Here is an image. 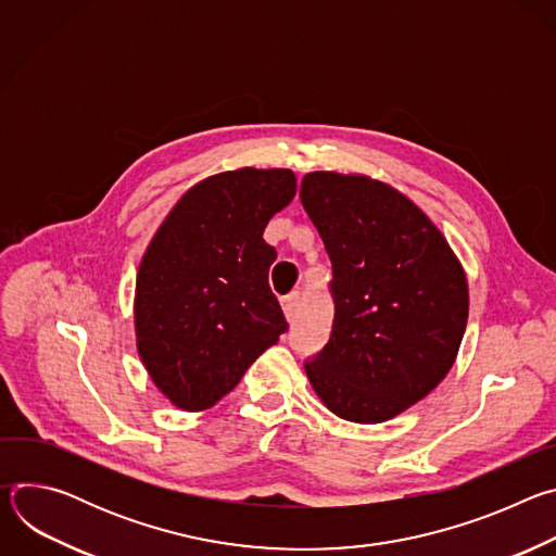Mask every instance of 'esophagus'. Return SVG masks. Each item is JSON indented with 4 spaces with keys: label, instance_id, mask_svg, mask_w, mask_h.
<instances>
[{
    "label": "esophagus",
    "instance_id": "34e87169",
    "mask_svg": "<svg viewBox=\"0 0 556 556\" xmlns=\"http://www.w3.org/2000/svg\"><path fill=\"white\" fill-rule=\"evenodd\" d=\"M301 303H303V296H301L299 292H290L288 296L281 299V307H283V314H286L288 321H294V319H296Z\"/></svg>",
    "mask_w": 556,
    "mask_h": 556
}]
</instances>
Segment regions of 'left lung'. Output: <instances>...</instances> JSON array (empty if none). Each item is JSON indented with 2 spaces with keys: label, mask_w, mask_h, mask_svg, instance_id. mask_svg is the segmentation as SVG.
<instances>
[{
  "label": "left lung",
  "mask_w": 556,
  "mask_h": 556,
  "mask_svg": "<svg viewBox=\"0 0 556 556\" xmlns=\"http://www.w3.org/2000/svg\"><path fill=\"white\" fill-rule=\"evenodd\" d=\"M299 198L330 255L334 299L332 334L305 361L307 380L343 420H391L455 363L468 319L464 268L438 226L380 180L312 172Z\"/></svg>",
  "instance_id": "left-lung-1"
}]
</instances>
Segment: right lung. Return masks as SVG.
Instances as JSON below:
<instances>
[{
  "label": "right lung",
  "instance_id": "1",
  "mask_svg": "<svg viewBox=\"0 0 556 556\" xmlns=\"http://www.w3.org/2000/svg\"><path fill=\"white\" fill-rule=\"evenodd\" d=\"M290 169H235L191 187L149 242L134 299L140 361L185 412H202L242 380L288 330L268 286L270 217L292 202Z\"/></svg>",
  "mask_w": 556,
  "mask_h": 556
}]
</instances>
